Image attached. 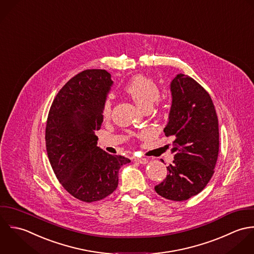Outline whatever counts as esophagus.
I'll list each match as a JSON object with an SVG mask.
<instances>
[{
	"instance_id": "obj_1",
	"label": "esophagus",
	"mask_w": 254,
	"mask_h": 254,
	"mask_svg": "<svg viewBox=\"0 0 254 254\" xmlns=\"http://www.w3.org/2000/svg\"><path fill=\"white\" fill-rule=\"evenodd\" d=\"M134 161L139 164H147L148 163V160L146 158H135Z\"/></svg>"
}]
</instances>
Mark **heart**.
Listing matches in <instances>:
<instances>
[{
	"label": "heart",
	"instance_id": "obj_1",
	"mask_svg": "<svg viewBox=\"0 0 254 254\" xmlns=\"http://www.w3.org/2000/svg\"><path fill=\"white\" fill-rule=\"evenodd\" d=\"M124 90L142 110H149L160 97V87L155 79L144 74L133 76L124 87ZM112 112V100L106 98L102 106V116L108 118Z\"/></svg>",
	"mask_w": 254,
	"mask_h": 254
}]
</instances>
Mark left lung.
I'll list each match as a JSON object with an SVG mask.
<instances>
[{
  "label": "left lung",
  "mask_w": 254,
  "mask_h": 254,
  "mask_svg": "<svg viewBox=\"0 0 254 254\" xmlns=\"http://www.w3.org/2000/svg\"><path fill=\"white\" fill-rule=\"evenodd\" d=\"M173 96L166 136L174 142L173 164L154 189L162 197L184 201L198 194L211 180L219 154V126L209 93L192 77L180 73L171 83Z\"/></svg>",
  "instance_id": "left-lung-1"
}]
</instances>
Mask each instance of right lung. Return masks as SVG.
<instances>
[{"instance_id": "obj_1", "label": "right lung", "mask_w": 254, "mask_h": 254, "mask_svg": "<svg viewBox=\"0 0 254 254\" xmlns=\"http://www.w3.org/2000/svg\"><path fill=\"white\" fill-rule=\"evenodd\" d=\"M113 81L105 69H85L58 92L48 114L45 140L52 169L63 188L83 202L113 193L120 168L130 162L97 146L102 106Z\"/></svg>"}]
</instances>
